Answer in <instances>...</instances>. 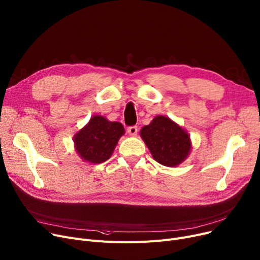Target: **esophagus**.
Here are the masks:
<instances>
[{
	"label": "esophagus",
	"instance_id": "34e87169",
	"mask_svg": "<svg viewBox=\"0 0 260 260\" xmlns=\"http://www.w3.org/2000/svg\"><path fill=\"white\" fill-rule=\"evenodd\" d=\"M127 133L129 136H136L138 133V127L137 126H129V127H127Z\"/></svg>",
	"mask_w": 260,
	"mask_h": 260
}]
</instances>
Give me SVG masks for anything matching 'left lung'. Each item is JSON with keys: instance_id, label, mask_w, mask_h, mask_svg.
Masks as SVG:
<instances>
[{"instance_id": "obj_1", "label": "left lung", "mask_w": 260, "mask_h": 260, "mask_svg": "<svg viewBox=\"0 0 260 260\" xmlns=\"http://www.w3.org/2000/svg\"><path fill=\"white\" fill-rule=\"evenodd\" d=\"M140 136L153 158L166 167L179 166L192 147L188 134L165 116L155 117L148 125L142 127Z\"/></svg>"}]
</instances>
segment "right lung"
Segmentation results:
<instances>
[{"label": "right lung", "instance_id": "right-lung-1", "mask_svg": "<svg viewBox=\"0 0 260 260\" xmlns=\"http://www.w3.org/2000/svg\"><path fill=\"white\" fill-rule=\"evenodd\" d=\"M124 127L120 122H111L102 116H93L74 137L75 147L84 161L98 165L113 155Z\"/></svg>", "mask_w": 260, "mask_h": 260}]
</instances>
